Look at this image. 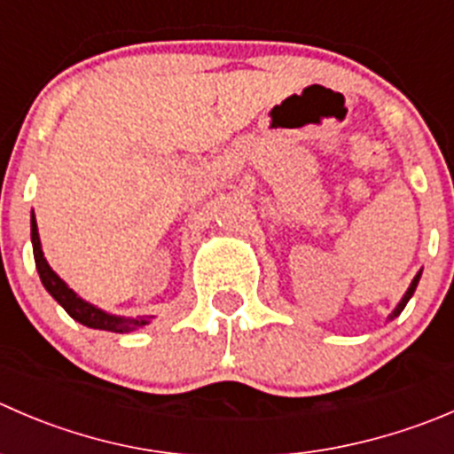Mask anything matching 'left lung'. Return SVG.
Here are the masks:
<instances>
[{"mask_svg": "<svg viewBox=\"0 0 454 454\" xmlns=\"http://www.w3.org/2000/svg\"><path fill=\"white\" fill-rule=\"evenodd\" d=\"M419 279H421V270L417 272V275H415V279L411 281V286H408V290H406V293H403V297L399 299V303H397V306H395V310L390 312V315H388V319H390V321H393L395 317H399V315H402V310H403V308H406V303L411 301V297H412V294H415V290H417V284H419Z\"/></svg>", "mask_w": 454, "mask_h": 454, "instance_id": "1", "label": "left lung"}]
</instances>
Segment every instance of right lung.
I'll use <instances>...</instances> for the list:
<instances>
[{"instance_id": "obj_1", "label": "right lung", "mask_w": 454, "mask_h": 454, "mask_svg": "<svg viewBox=\"0 0 454 454\" xmlns=\"http://www.w3.org/2000/svg\"><path fill=\"white\" fill-rule=\"evenodd\" d=\"M30 241H33V254H35V266H37L39 279H42L43 288L51 293V297L73 317L74 321H79L82 325L95 330H108V333H133V330L144 328L146 324H151L153 317H121V315H110V312L101 310L95 303L86 301V299L79 297L59 275L51 268V263L46 262L42 250V241H39V231L37 222H35V215L30 217Z\"/></svg>"}]
</instances>
